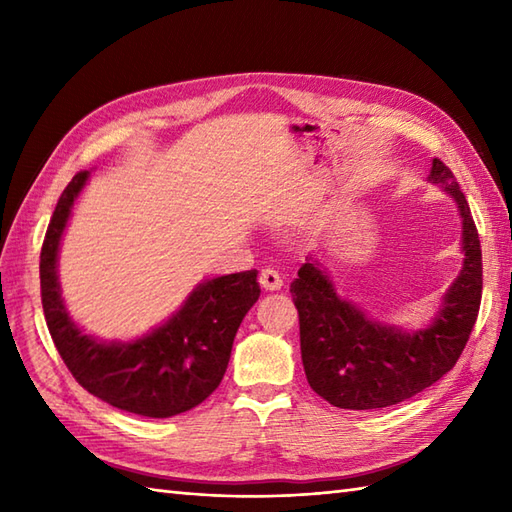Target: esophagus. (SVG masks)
<instances>
[{
  "label": "esophagus",
  "instance_id": "obj_1",
  "mask_svg": "<svg viewBox=\"0 0 512 512\" xmlns=\"http://www.w3.org/2000/svg\"><path fill=\"white\" fill-rule=\"evenodd\" d=\"M259 284H262L264 290L273 292V290H281V288H284V279H281V275L277 273V270L264 268L262 273H259Z\"/></svg>",
  "mask_w": 512,
  "mask_h": 512
}]
</instances>
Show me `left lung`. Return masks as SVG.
<instances>
[{
    "instance_id": "left-lung-1",
    "label": "left lung",
    "mask_w": 512,
    "mask_h": 512,
    "mask_svg": "<svg viewBox=\"0 0 512 512\" xmlns=\"http://www.w3.org/2000/svg\"><path fill=\"white\" fill-rule=\"evenodd\" d=\"M431 184L449 195L462 220V270L422 328L383 323L341 297L312 255L290 284L299 310L301 361L310 387L334 407L383 409L431 387L458 363L482 301V246L469 202L449 167L431 160Z\"/></svg>"
}]
</instances>
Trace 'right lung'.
I'll return each instance as SVG.
<instances>
[{
    "label": "right lung",
    "mask_w": 512,
    "mask_h": 512,
    "mask_svg": "<svg viewBox=\"0 0 512 512\" xmlns=\"http://www.w3.org/2000/svg\"><path fill=\"white\" fill-rule=\"evenodd\" d=\"M76 173L52 213L41 248V303L54 345L79 385L107 405L171 418L209 398L228 367L239 323L259 299L257 270L209 277L156 328L129 341L85 332L61 297L59 250L76 200L90 182Z\"/></svg>",
    "instance_id": "add662e5"
}]
</instances>
